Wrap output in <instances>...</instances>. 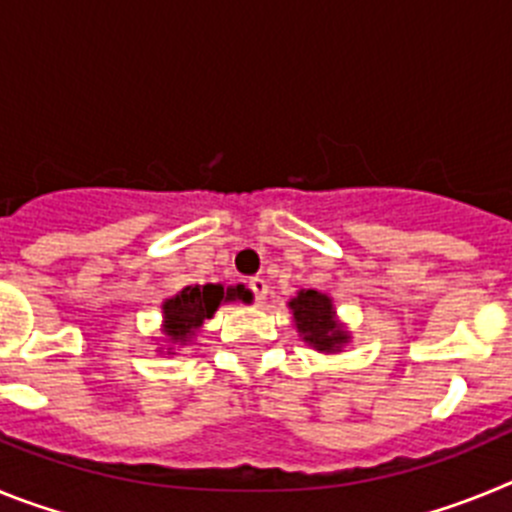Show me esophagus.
<instances>
[{
    "label": "esophagus",
    "instance_id": "obj_1",
    "mask_svg": "<svg viewBox=\"0 0 512 512\" xmlns=\"http://www.w3.org/2000/svg\"><path fill=\"white\" fill-rule=\"evenodd\" d=\"M248 287H251L253 297H256V302H259V305L266 300V295H269V284H266L264 279H259V277L248 279Z\"/></svg>",
    "mask_w": 512,
    "mask_h": 512
}]
</instances>
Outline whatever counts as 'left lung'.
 Masks as SVG:
<instances>
[{"label": "left lung", "mask_w": 512, "mask_h": 512, "mask_svg": "<svg viewBox=\"0 0 512 512\" xmlns=\"http://www.w3.org/2000/svg\"><path fill=\"white\" fill-rule=\"evenodd\" d=\"M287 307L292 312L297 336L318 354H341L343 346L351 343V330L338 320L333 297L318 289H300Z\"/></svg>", "instance_id": "8db88e82"}]
</instances>
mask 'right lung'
Instances as JSON below:
<instances>
[{
  "mask_svg": "<svg viewBox=\"0 0 512 512\" xmlns=\"http://www.w3.org/2000/svg\"><path fill=\"white\" fill-rule=\"evenodd\" d=\"M228 302H251V292L243 284H192L161 302V336L166 354L174 356L176 346H189L202 323L215 315L217 307ZM158 354H164L161 346Z\"/></svg>",
  "mask_w": 512,
  "mask_h": 512,
  "instance_id": "right-lung-1",
  "label": "right lung"
}]
</instances>
